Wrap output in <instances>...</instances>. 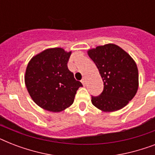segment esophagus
Listing matches in <instances>:
<instances>
[{"mask_svg": "<svg viewBox=\"0 0 155 155\" xmlns=\"http://www.w3.org/2000/svg\"><path fill=\"white\" fill-rule=\"evenodd\" d=\"M81 82H82V84H84V85L86 84V78H85V77L83 78L82 80H81Z\"/></svg>", "mask_w": 155, "mask_h": 155, "instance_id": "esophagus-1", "label": "esophagus"}]
</instances>
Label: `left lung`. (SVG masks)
I'll list each match as a JSON object with an SVG mask.
<instances>
[{
  "mask_svg": "<svg viewBox=\"0 0 155 155\" xmlns=\"http://www.w3.org/2000/svg\"><path fill=\"white\" fill-rule=\"evenodd\" d=\"M99 70L104 90L92 97V104L103 112L120 110L134 97L138 88V70L133 58L113 43L87 51Z\"/></svg>",
  "mask_w": 155,
  "mask_h": 155,
  "instance_id": "left-lung-1",
  "label": "left lung"
}]
</instances>
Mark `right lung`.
Instances as JSON below:
<instances>
[{
  "label": "right lung",
  "instance_id": "right-lung-1",
  "mask_svg": "<svg viewBox=\"0 0 155 155\" xmlns=\"http://www.w3.org/2000/svg\"><path fill=\"white\" fill-rule=\"evenodd\" d=\"M71 51L49 48L33 57L25 70V84L30 97L45 110L59 113L74 102L82 87L68 68Z\"/></svg>",
  "mask_w": 155,
  "mask_h": 155
}]
</instances>
